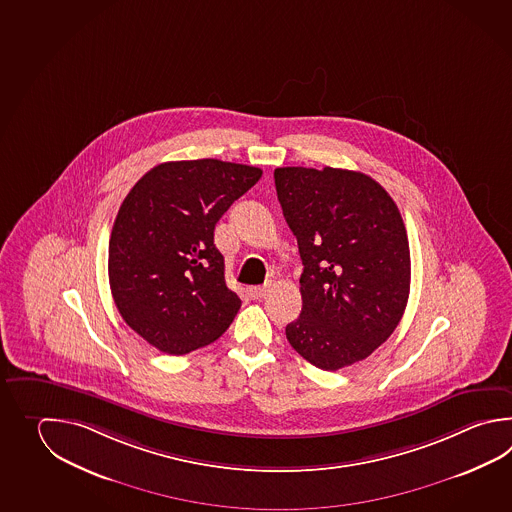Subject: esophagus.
Segmentation results:
<instances>
[{"label": "esophagus", "instance_id": "34e87169", "mask_svg": "<svg viewBox=\"0 0 512 512\" xmlns=\"http://www.w3.org/2000/svg\"><path fill=\"white\" fill-rule=\"evenodd\" d=\"M268 292V286H251L248 293H250L251 299H262Z\"/></svg>", "mask_w": 512, "mask_h": 512}]
</instances>
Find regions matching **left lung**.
Wrapping results in <instances>:
<instances>
[{
    "label": "left lung",
    "mask_w": 512,
    "mask_h": 512,
    "mask_svg": "<svg viewBox=\"0 0 512 512\" xmlns=\"http://www.w3.org/2000/svg\"><path fill=\"white\" fill-rule=\"evenodd\" d=\"M273 177L304 266L303 310L286 339L321 370L363 361L407 308L410 250L396 202L359 171L277 167Z\"/></svg>",
    "instance_id": "left-lung-1"
}]
</instances>
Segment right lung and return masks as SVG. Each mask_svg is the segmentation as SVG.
<instances>
[{
	"label": "right lung",
	"mask_w": 512,
	"mask_h": 512,
	"mask_svg": "<svg viewBox=\"0 0 512 512\" xmlns=\"http://www.w3.org/2000/svg\"><path fill=\"white\" fill-rule=\"evenodd\" d=\"M261 177L259 167L180 160L153 167L127 193L109 240V284L122 319L160 352L217 341L239 312L213 231Z\"/></svg>",
	"instance_id": "right-lung-1"
}]
</instances>
